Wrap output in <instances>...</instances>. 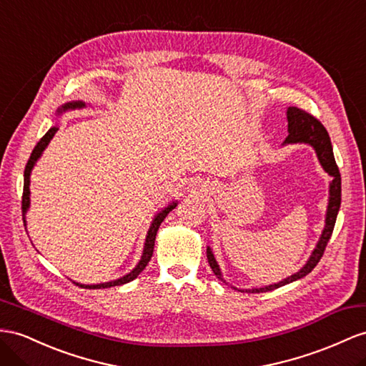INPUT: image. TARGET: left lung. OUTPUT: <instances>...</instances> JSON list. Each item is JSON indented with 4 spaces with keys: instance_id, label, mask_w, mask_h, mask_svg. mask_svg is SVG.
Listing matches in <instances>:
<instances>
[{
    "instance_id": "obj_1",
    "label": "left lung",
    "mask_w": 366,
    "mask_h": 366,
    "mask_svg": "<svg viewBox=\"0 0 366 366\" xmlns=\"http://www.w3.org/2000/svg\"><path fill=\"white\" fill-rule=\"evenodd\" d=\"M287 131H289V136L285 140V145L286 144H307V145H311L315 149L317 157H318V161H320L323 170L332 177V182L330 184V202H327L325 229L322 232V237H320V239H318L311 257H309V259L306 261V264L302 269H300L297 274L285 278L283 281H280V283H277V285H269V286H264V287L239 289L241 292H244V290L247 294L267 292V290H274L277 287L292 283V281H295V280L306 277L318 264V261H320V258L323 257L325 249L327 246V241H330V238L332 235L335 219H337V213H339V209H340L342 177H340L339 167H337L335 159H334L330 134H327L326 128L322 125V122L317 120L314 116H311L309 112H306L303 109H300L297 107H289L287 108ZM207 259H209V264L213 270V274L217 275L221 281H224V283H226V280L222 278L221 269L217 263V259H214L213 252H212L210 247H207Z\"/></svg>"
}]
</instances>
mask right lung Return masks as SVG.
I'll list each match as a JSON object with an SVG mask.
<instances>
[{
  "label": "right lung",
  "instance_id": "obj_1",
  "mask_svg": "<svg viewBox=\"0 0 366 366\" xmlns=\"http://www.w3.org/2000/svg\"><path fill=\"white\" fill-rule=\"evenodd\" d=\"M85 102H68L64 103V105H61V108H59V112H64L68 109H79V108H85ZM59 131V127H52L49 128L48 133H46L41 139L40 142L35 145L34 152L29 157V161H27L26 164V168H24V187H23V201H21V209H23V221H24V226H26V213H27V209H29V204H31V190H29V185H31V173H32V168L34 165L36 164V161H39L40 156L43 154L44 148L49 145L51 139L54 137V134L57 133ZM176 202H172L168 207H165L164 210L159 212L152 226H149V230L147 233V238H145V246H144V254H142V258H140V261L137 263V266L131 270L129 274H127L125 277H120L117 280H112V281H108V283H100V285H80V283H76L77 286L80 287H86V289H105V287H112V286H120V285H125V283H129V281H133L134 278H137V275L142 272V270L147 267L148 261L152 259L153 257V249H154V241H156V233L159 230V226H161V222L165 219V217L168 213H170L174 207H176Z\"/></svg>",
  "mask_w": 366,
  "mask_h": 366
}]
</instances>
